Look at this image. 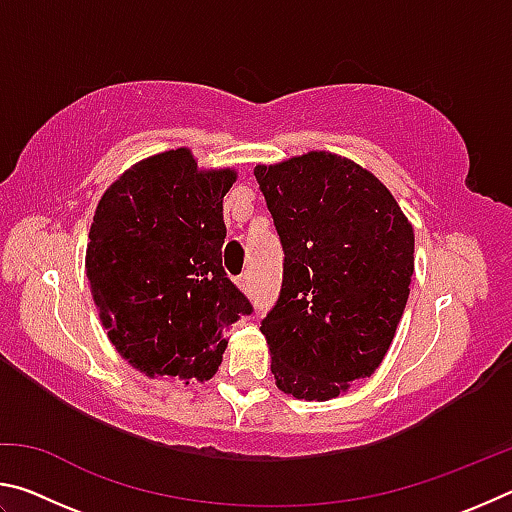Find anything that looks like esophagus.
Segmentation results:
<instances>
[{
    "instance_id": "1",
    "label": "esophagus",
    "mask_w": 512,
    "mask_h": 512,
    "mask_svg": "<svg viewBox=\"0 0 512 512\" xmlns=\"http://www.w3.org/2000/svg\"><path fill=\"white\" fill-rule=\"evenodd\" d=\"M237 284L241 287V291H246V293H253V284H250V275H241L239 280H237Z\"/></svg>"
}]
</instances>
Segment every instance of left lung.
Wrapping results in <instances>:
<instances>
[{"mask_svg": "<svg viewBox=\"0 0 512 512\" xmlns=\"http://www.w3.org/2000/svg\"><path fill=\"white\" fill-rule=\"evenodd\" d=\"M284 250L282 289L262 320L277 388L329 400L388 352L409 300L413 228L379 180L311 151L255 169Z\"/></svg>", "mask_w": 512, "mask_h": 512, "instance_id": "obj_1", "label": "left lung"}]
</instances>
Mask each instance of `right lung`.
<instances>
[{
	"instance_id": "obj_1",
	"label": "right lung",
	"mask_w": 512,
	"mask_h": 512,
	"mask_svg": "<svg viewBox=\"0 0 512 512\" xmlns=\"http://www.w3.org/2000/svg\"><path fill=\"white\" fill-rule=\"evenodd\" d=\"M235 171L187 149L135 164L99 201L85 268L121 357L149 377L210 379L250 300L223 271V196Z\"/></svg>"
}]
</instances>
